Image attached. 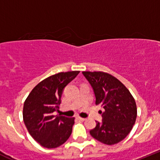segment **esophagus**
Segmentation results:
<instances>
[{
  "label": "esophagus",
  "instance_id": "obj_1",
  "mask_svg": "<svg viewBox=\"0 0 160 160\" xmlns=\"http://www.w3.org/2000/svg\"><path fill=\"white\" fill-rule=\"evenodd\" d=\"M77 119H78L79 120H80V121H84L85 119H85V118H82V117H80V116H77Z\"/></svg>",
  "mask_w": 160,
  "mask_h": 160
}]
</instances>
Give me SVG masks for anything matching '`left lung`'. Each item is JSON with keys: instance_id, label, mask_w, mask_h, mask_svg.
I'll return each instance as SVG.
<instances>
[{"instance_id": "obj_1", "label": "left lung", "mask_w": 160, "mask_h": 160, "mask_svg": "<svg viewBox=\"0 0 160 160\" xmlns=\"http://www.w3.org/2000/svg\"><path fill=\"white\" fill-rule=\"evenodd\" d=\"M91 85L95 104L103 107L102 121L90 131L94 139L108 145L119 143L129 134L137 117L135 100L129 90L113 76L104 72H82Z\"/></svg>"}]
</instances>
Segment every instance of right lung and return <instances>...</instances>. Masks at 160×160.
I'll use <instances>...</instances> for the list:
<instances>
[{
    "instance_id": "1",
    "label": "right lung",
    "mask_w": 160,
    "mask_h": 160,
    "mask_svg": "<svg viewBox=\"0 0 160 160\" xmlns=\"http://www.w3.org/2000/svg\"><path fill=\"white\" fill-rule=\"evenodd\" d=\"M80 71L62 72L44 79L31 91L23 105V121L32 138L41 146L55 148L72 134L75 118L56 115L65 87Z\"/></svg>"
}]
</instances>
